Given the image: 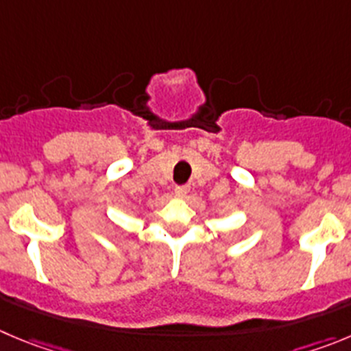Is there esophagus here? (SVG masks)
I'll list each match as a JSON object with an SVG mask.
<instances>
[{
  "mask_svg": "<svg viewBox=\"0 0 351 351\" xmlns=\"http://www.w3.org/2000/svg\"><path fill=\"white\" fill-rule=\"evenodd\" d=\"M189 192H191V186L189 185H180V186H176L175 189V194H176V197H186V194H189Z\"/></svg>",
  "mask_w": 351,
  "mask_h": 351,
  "instance_id": "esophagus-1",
  "label": "esophagus"
}]
</instances>
